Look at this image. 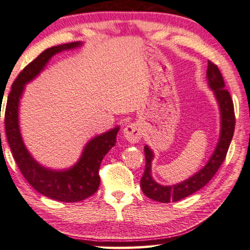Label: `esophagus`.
I'll return each instance as SVG.
<instances>
[{
    "mask_svg": "<svg viewBox=\"0 0 250 250\" xmlns=\"http://www.w3.org/2000/svg\"><path fill=\"white\" fill-rule=\"evenodd\" d=\"M124 136L129 143L131 144L138 143L143 136L142 125H140L138 122L125 125V128L124 129Z\"/></svg>",
    "mask_w": 250,
    "mask_h": 250,
    "instance_id": "34e87169",
    "label": "esophagus"
}]
</instances>
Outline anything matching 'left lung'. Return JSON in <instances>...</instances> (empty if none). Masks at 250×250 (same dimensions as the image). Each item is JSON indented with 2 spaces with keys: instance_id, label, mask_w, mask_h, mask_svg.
Masks as SVG:
<instances>
[{
  "instance_id": "obj_1",
  "label": "left lung",
  "mask_w": 250,
  "mask_h": 250,
  "mask_svg": "<svg viewBox=\"0 0 250 250\" xmlns=\"http://www.w3.org/2000/svg\"><path fill=\"white\" fill-rule=\"evenodd\" d=\"M206 77L209 88L213 90L214 96H215L217 104H219L221 114L220 138L215 149H214L212 156L209 157L205 167L200 168L192 177L182 182H179L177 185L163 186L157 184L152 177V161L154 159V153L146 145L144 147L146 165L142 180H140V187H142L144 194L150 199L161 203H170L178 202V200L192 195L208 184V181L214 177V174L220 168L221 164L226 160L228 149H229L234 132L235 117L233 102H232L229 91L224 88L226 85H224L223 77L221 75L219 68L210 61H208V65H207Z\"/></svg>"
}]
</instances>
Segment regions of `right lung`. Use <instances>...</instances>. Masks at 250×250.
Instances as JSON below:
<instances>
[{
    "label": "right lung",
    "mask_w": 250,
    "mask_h": 250,
    "mask_svg": "<svg viewBox=\"0 0 250 250\" xmlns=\"http://www.w3.org/2000/svg\"><path fill=\"white\" fill-rule=\"evenodd\" d=\"M82 45L83 43L80 42H73L42 52L17 77L8 96L4 113L6 139L13 159L24 179L40 194L65 203L80 202L96 192L101 182L98 171L102 160L115 145L120 128L117 125L91 138L83 147L82 156L73 167L65 170H52L38 163L24 145L19 126V103L26 83H30L43 71L52 56Z\"/></svg>",
    "instance_id": "obj_1"
}]
</instances>
